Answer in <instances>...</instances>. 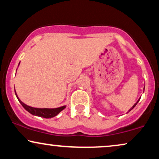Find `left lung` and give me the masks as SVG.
I'll return each mask as SVG.
<instances>
[{
  "mask_svg": "<svg viewBox=\"0 0 159 159\" xmlns=\"http://www.w3.org/2000/svg\"><path fill=\"white\" fill-rule=\"evenodd\" d=\"M140 98H139V99H138V102H136L135 104H134V105H133V106H132V107H131V109H130V110H129V111H130L131 110H132V109H133V108H134V107L136 106V105H137V104H138V102H139V101H140Z\"/></svg>",
  "mask_w": 159,
  "mask_h": 159,
  "instance_id": "left-lung-1",
  "label": "left lung"
}]
</instances>
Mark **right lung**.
<instances>
[{
  "mask_svg": "<svg viewBox=\"0 0 159 159\" xmlns=\"http://www.w3.org/2000/svg\"><path fill=\"white\" fill-rule=\"evenodd\" d=\"M15 93H16V97L18 98V100H19V102L21 103V105L24 107V108H25L26 111H28L30 114L35 115V116H42V117L43 118H52L57 116V115L59 114L61 111H63L66 107V106L57 107V108H36V107H33L28 106V105H25V103H23L19 99V97H18L16 90H15Z\"/></svg>",
  "mask_w": 159,
  "mask_h": 159,
  "instance_id": "right-lung-1",
  "label": "right lung"
}]
</instances>
